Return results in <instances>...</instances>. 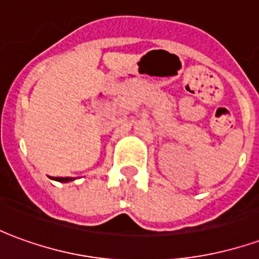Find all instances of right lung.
Returning <instances> with one entry per match:
<instances>
[{
  "label": "right lung",
  "mask_w": 259,
  "mask_h": 259,
  "mask_svg": "<svg viewBox=\"0 0 259 259\" xmlns=\"http://www.w3.org/2000/svg\"><path fill=\"white\" fill-rule=\"evenodd\" d=\"M55 180H58V182H64V183H66V182H69V180H72V178H57Z\"/></svg>",
  "instance_id": "add662e5"
}]
</instances>
